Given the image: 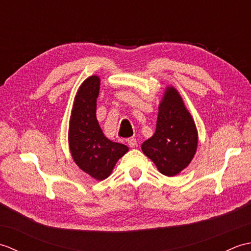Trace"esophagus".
<instances>
[{
	"mask_svg": "<svg viewBox=\"0 0 251 251\" xmlns=\"http://www.w3.org/2000/svg\"><path fill=\"white\" fill-rule=\"evenodd\" d=\"M127 143H128V146H129L130 148H136V147L138 146L136 138H129V139L127 140Z\"/></svg>",
	"mask_w": 251,
	"mask_h": 251,
	"instance_id": "34e87169",
	"label": "esophagus"
}]
</instances>
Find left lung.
<instances>
[{
    "mask_svg": "<svg viewBox=\"0 0 251 251\" xmlns=\"http://www.w3.org/2000/svg\"><path fill=\"white\" fill-rule=\"evenodd\" d=\"M197 141L194 120L182 98L175 87H167L158 106L155 132L142 143V152L155 164L159 173L173 177L193 159Z\"/></svg>",
    "mask_w": 251,
    "mask_h": 251,
    "instance_id": "left-lung-1",
    "label": "left lung"
}]
</instances>
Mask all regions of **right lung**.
I'll list each match as a JSON object with an SVG mask.
<instances>
[{"mask_svg": "<svg viewBox=\"0 0 251 251\" xmlns=\"http://www.w3.org/2000/svg\"><path fill=\"white\" fill-rule=\"evenodd\" d=\"M99 89L97 75L87 77L79 86L69 125V147L74 162L83 172L96 180H104L128 147L109 140L101 130L96 117Z\"/></svg>", "mask_w": 251, "mask_h": 251, "instance_id": "add662e5", "label": "right lung"}]
</instances>
